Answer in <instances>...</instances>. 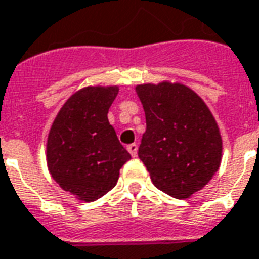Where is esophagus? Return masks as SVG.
Segmentation results:
<instances>
[{
  "label": "esophagus",
  "instance_id": "esophagus-1",
  "mask_svg": "<svg viewBox=\"0 0 259 259\" xmlns=\"http://www.w3.org/2000/svg\"><path fill=\"white\" fill-rule=\"evenodd\" d=\"M127 151L130 152V155L135 158V156H137V151H139V145L137 144H130L127 145Z\"/></svg>",
  "mask_w": 259,
  "mask_h": 259
}]
</instances>
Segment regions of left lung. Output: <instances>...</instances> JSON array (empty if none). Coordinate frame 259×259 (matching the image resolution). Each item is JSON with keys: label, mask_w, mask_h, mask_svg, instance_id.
Here are the masks:
<instances>
[{"label": "left lung", "mask_w": 259, "mask_h": 259, "mask_svg": "<svg viewBox=\"0 0 259 259\" xmlns=\"http://www.w3.org/2000/svg\"><path fill=\"white\" fill-rule=\"evenodd\" d=\"M136 92L147 122L139 158L156 188L176 199L189 198L221 163L217 122L204 101L181 83H145Z\"/></svg>", "instance_id": "8db88e82"}]
</instances>
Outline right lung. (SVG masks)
<instances>
[{"label": "right lung", "mask_w": 259, "mask_h": 259, "mask_svg": "<svg viewBox=\"0 0 259 259\" xmlns=\"http://www.w3.org/2000/svg\"><path fill=\"white\" fill-rule=\"evenodd\" d=\"M118 92V86H89L74 93L48 136L52 177L83 202H93L114 188L120 167L132 159L107 118Z\"/></svg>", "instance_id": "add662e5"}]
</instances>
